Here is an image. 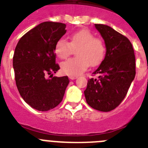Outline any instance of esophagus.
I'll return each mask as SVG.
<instances>
[{"label":"esophagus","mask_w":148,"mask_h":148,"mask_svg":"<svg viewBox=\"0 0 148 148\" xmlns=\"http://www.w3.org/2000/svg\"><path fill=\"white\" fill-rule=\"evenodd\" d=\"M69 78H70V79H71V80H75V79H76V78H78V76H72V75H70Z\"/></svg>","instance_id":"1"}]
</instances>
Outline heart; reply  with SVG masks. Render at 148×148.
<instances>
[{
    "instance_id": "1",
    "label": "heart",
    "mask_w": 148,
    "mask_h": 148,
    "mask_svg": "<svg viewBox=\"0 0 148 148\" xmlns=\"http://www.w3.org/2000/svg\"><path fill=\"white\" fill-rule=\"evenodd\" d=\"M70 41L64 38L58 39L55 45V53L61 59H66L76 49L77 57L61 63V69L68 75L77 76L85 71L89 66L100 64L105 56L106 48L103 40L88 29H81L69 36Z\"/></svg>"
}]
</instances>
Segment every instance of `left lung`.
Returning <instances> with one entry per match:
<instances>
[{"mask_svg":"<svg viewBox=\"0 0 148 148\" xmlns=\"http://www.w3.org/2000/svg\"><path fill=\"white\" fill-rule=\"evenodd\" d=\"M106 46L105 58L92 74L84 90L87 104L93 109L109 112L117 108L126 96L136 75L133 46L125 35L104 24H95Z\"/></svg>","mask_w":148,"mask_h":148,"instance_id":"1","label":"left lung"}]
</instances>
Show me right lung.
Returning <instances> with one entry per match:
<instances>
[{"label": "right lung", "mask_w": 148, "mask_h": 148, "mask_svg": "<svg viewBox=\"0 0 148 148\" xmlns=\"http://www.w3.org/2000/svg\"><path fill=\"white\" fill-rule=\"evenodd\" d=\"M65 28L62 23H41L23 35L15 47L13 67L17 88L23 100L37 110L57 107L70 82L67 76L52 74L60 69L56 64L55 45L66 33ZM49 75L50 79L46 78Z\"/></svg>", "instance_id": "obj_1"}]
</instances>
